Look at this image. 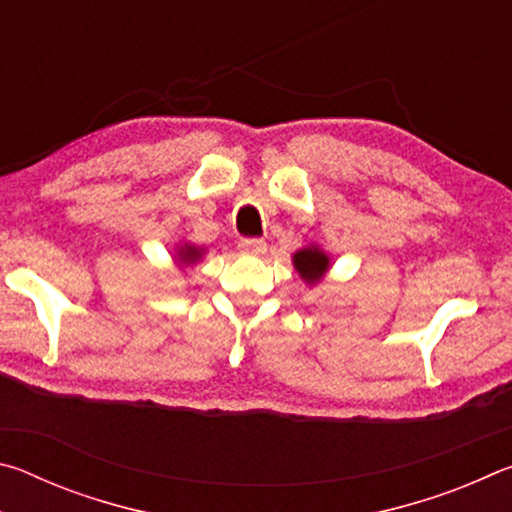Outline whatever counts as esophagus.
Here are the masks:
<instances>
[{
    "label": "esophagus",
    "instance_id": "34e87169",
    "mask_svg": "<svg viewBox=\"0 0 512 512\" xmlns=\"http://www.w3.org/2000/svg\"><path fill=\"white\" fill-rule=\"evenodd\" d=\"M239 250L246 255H264L266 241L264 239H239Z\"/></svg>",
    "mask_w": 512,
    "mask_h": 512
}]
</instances>
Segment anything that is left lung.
Masks as SVG:
<instances>
[{"label":"left lung","mask_w":512,"mask_h":512,"mask_svg":"<svg viewBox=\"0 0 512 512\" xmlns=\"http://www.w3.org/2000/svg\"><path fill=\"white\" fill-rule=\"evenodd\" d=\"M293 264H296V271L300 273L302 280L314 284L325 275L327 266H329V259L323 253V250L305 248V250H298V253L293 255Z\"/></svg>","instance_id":"8db88e82"}]
</instances>
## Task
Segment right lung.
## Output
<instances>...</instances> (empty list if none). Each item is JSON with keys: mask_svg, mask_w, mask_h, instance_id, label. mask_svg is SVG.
<instances>
[{"mask_svg": "<svg viewBox=\"0 0 512 512\" xmlns=\"http://www.w3.org/2000/svg\"><path fill=\"white\" fill-rule=\"evenodd\" d=\"M198 255H201V253H198V248H194V246H185L183 250H180V259H183L185 264L187 262H194Z\"/></svg>", "mask_w": 512, "mask_h": 512, "instance_id": "obj_1", "label": "right lung"}]
</instances>
